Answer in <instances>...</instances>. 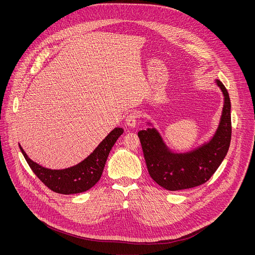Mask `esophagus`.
Returning <instances> with one entry per match:
<instances>
[{
  "instance_id": "obj_1",
  "label": "esophagus",
  "mask_w": 255,
  "mask_h": 255,
  "mask_svg": "<svg viewBox=\"0 0 255 255\" xmlns=\"http://www.w3.org/2000/svg\"><path fill=\"white\" fill-rule=\"evenodd\" d=\"M139 116L136 112H132L130 114H128V116L126 117V124L130 127H135L137 124V120H138Z\"/></svg>"
}]
</instances>
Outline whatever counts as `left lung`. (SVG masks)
<instances>
[{"mask_svg": "<svg viewBox=\"0 0 255 255\" xmlns=\"http://www.w3.org/2000/svg\"><path fill=\"white\" fill-rule=\"evenodd\" d=\"M224 95L221 121L214 137L203 146L187 152L172 153L154 129L138 132L144 159L151 178L168 191L191 189L205 184L225 158L231 141V103L225 86L218 80Z\"/></svg>", "mask_w": 255, "mask_h": 255, "instance_id": "left-lung-1", "label": "left lung"}]
</instances>
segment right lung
Here are the masks:
<instances>
[{"label": "right lung", "mask_w": 255, "mask_h": 255, "mask_svg": "<svg viewBox=\"0 0 255 255\" xmlns=\"http://www.w3.org/2000/svg\"><path fill=\"white\" fill-rule=\"evenodd\" d=\"M122 133V128H115L85 160L64 169H49L39 165L32 161L19 146L30 168L48 189L58 194L71 195L86 192L98 183L108 155Z\"/></svg>", "instance_id": "1"}]
</instances>
